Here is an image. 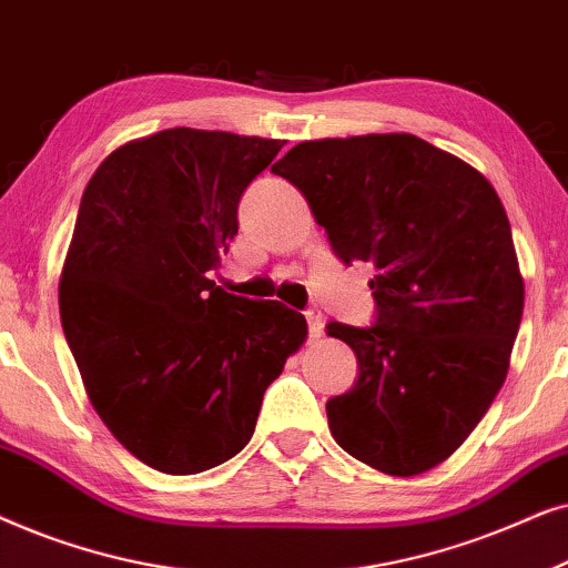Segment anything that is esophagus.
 Here are the masks:
<instances>
[{"mask_svg":"<svg viewBox=\"0 0 568 568\" xmlns=\"http://www.w3.org/2000/svg\"><path fill=\"white\" fill-rule=\"evenodd\" d=\"M305 317H307L310 336H313V338H321V336H323V328H325V323H323V313H321V310H307Z\"/></svg>","mask_w":568,"mask_h":568,"instance_id":"34e87169","label":"esophagus"}]
</instances>
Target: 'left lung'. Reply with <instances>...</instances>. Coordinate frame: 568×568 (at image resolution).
I'll list each match as a JSON object with an SVG mask.
<instances>
[{
  "label": "left lung",
  "mask_w": 568,
  "mask_h": 568,
  "mask_svg": "<svg viewBox=\"0 0 568 568\" xmlns=\"http://www.w3.org/2000/svg\"><path fill=\"white\" fill-rule=\"evenodd\" d=\"M271 173L302 191L341 261L375 266L377 323H328L359 362L325 403L333 439L387 476L437 468L494 403L523 321L499 193L414 134L302 142Z\"/></svg>",
  "instance_id": "left-lung-1"
}]
</instances>
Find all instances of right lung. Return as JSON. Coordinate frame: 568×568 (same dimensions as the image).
Instances as JSON below:
<instances>
[{
  "instance_id": "1",
  "label": "right lung",
  "mask_w": 568,
  "mask_h": 568,
  "mask_svg": "<svg viewBox=\"0 0 568 568\" xmlns=\"http://www.w3.org/2000/svg\"><path fill=\"white\" fill-rule=\"evenodd\" d=\"M284 144L165 129L113 150L82 193L59 278L67 344L113 437L168 476L235 457L307 338L305 315L209 278L240 196Z\"/></svg>"
}]
</instances>
